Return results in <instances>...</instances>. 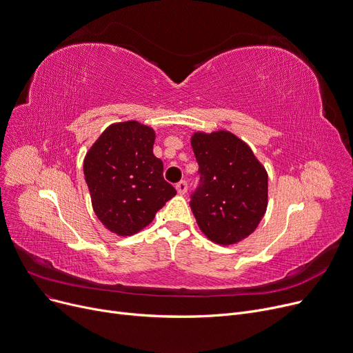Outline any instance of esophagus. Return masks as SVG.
Returning a JSON list of instances; mask_svg holds the SVG:
<instances>
[{
    "instance_id": "34e87169",
    "label": "esophagus",
    "mask_w": 353,
    "mask_h": 353,
    "mask_svg": "<svg viewBox=\"0 0 353 353\" xmlns=\"http://www.w3.org/2000/svg\"><path fill=\"white\" fill-rule=\"evenodd\" d=\"M176 189H177V192H179L180 194H186V192H188V181H186V180L179 181V183L176 184Z\"/></svg>"
}]
</instances>
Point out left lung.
Masks as SVG:
<instances>
[{
	"label": "left lung",
	"mask_w": 353,
	"mask_h": 353,
	"mask_svg": "<svg viewBox=\"0 0 353 353\" xmlns=\"http://www.w3.org/2000/svg\"><path fill=\"white\" fill-rule=\"evenodd\" d=\"M199 184L190 208L200 230L217 245L254 232L268 208V173L250 147L230 132L194 133Z\"/></svg>",
	"instance_id": "8db88e82"
}]
</instances>
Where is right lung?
I'll use <instances>...</instances> for the list:
<instances>
[{"mask_svg":"<svg viewBox=\"0 0 353 353\" xmlns=\"http://www.w3.org/2000/svg\"><path fill=\"white\" fill-rule=\"evenodd\" d=\"M154 130L139 121L107 127L84 159V177L92 209L119 236L134 234L176 194L153 154Z\"/></svg>","mask_w":353,"mask_h":353,"instance_id":"right-lung-1","label":"right lung"}]
</instances>
